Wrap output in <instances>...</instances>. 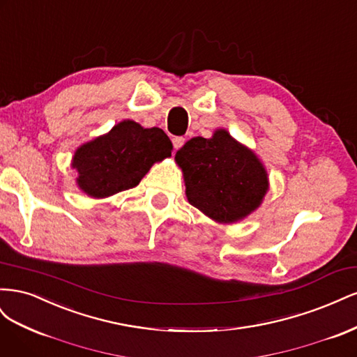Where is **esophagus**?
Segmentation results:
<instances>
[{"mask_svg":"<svg viewBox=\"0 0 357 357\" xmlns=\"http://www.w3.org/2000/svg\"><path fill=\"white\" fill-rule=\"evenodd\" d=\"M185 142H186V139L183 138V137H174V138H172V146H174V149L177 150V149H180L183 144H185Z\"/></svg>","mask_w":357,"mask_h":357,"instance_id":"1","label":"esophagus"}]
</instances>
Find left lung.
Masks as SVG:
<instances>
[{
  "mask_svg": "<svg viewBox=\"0 0 357 357\" xmlns=\"http://www.w3.org/2000/svg\"><path fill=\"white\" fill-rule=\"evenodd\" d=\"M189 202L215 222L232 223L256 210L268 190L264 165L225 129L195 137L176 153Z\"/></svg>",
  "mask_w": 357,
  "mask_h": 357,
  "instance_id": "obj_1",
  "label": "left lung"
}]
</instances>
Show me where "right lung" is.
I'll return each mask as SVG.
<instances>
[{
  "instance_id": "1",
  "label": "right lung",
  "mask_w": 357,
  "mask_h": 357,
  "mask_svg": "<svg viewBox=\"0 0 357 357\" xmlns=\"http://www.w3.org/2000/svg\"><path fill=\"white\" fill-rule=\"evenodd\" d=\"M172 144L159 128L123 121L112 131L77 149L73 167L82 190L105 198L135 188L155 162L171 156Z\"/></svg>"
}]
</instances>
